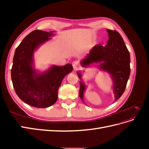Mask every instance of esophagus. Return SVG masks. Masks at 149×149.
I'll return each instance as SVG.
<instances>
[{"label": "esophagus", "instance_id": "obj_1", "mask_svg": "<svg viewBox=\"0 0 149 149\" xmlns=\"http://www.w3.org/2000/svg\"><path fill=\"white\" fill-rule=\"evenodd\" d=\"M72 65H73V68L75 70H77L79 68V64L78 61H74L73 63H72Z\"/></svg>", "mask_w": 149, "mask_h": 149}]
</instances>
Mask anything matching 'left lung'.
<instances>
[{
	"instance_id": "left-lung-1",
	"label": "left lung",
	"mask_w": 149,
	"mask_h": 149,
	"mask_svg": "<svg viewBox=\"0 0 149 149\" xmlns=\"http://www.w3.org/2000/svg\"><path fill=\"white\" fill-rule=\"evenodd\" d=\"M108 40L106 45H96L80 61L83 68L94 66L107 73L112 80L111 86L115 100H118L124 93L129 79L130 68V54L121 35L116 30L107 29ZM84 71H78L80 88L79 95L84 102V94L87 88L82 81Z\"/></svg>"
}]
</instances>
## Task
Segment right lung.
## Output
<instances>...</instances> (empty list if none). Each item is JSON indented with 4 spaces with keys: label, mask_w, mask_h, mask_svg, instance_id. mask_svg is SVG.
Returning <instances> with one entry per match:
<instances>
[{
    "label": "right lung",
    "mask_w": 149,
    "mask_h": 149,
    "mask_svg": "<svg viewBox=\"0 0 149 149\" xmlns=\"http://www.w3.org/2000/svg\"><path fill=\"white\" fill-rule=\"evenodd\" d=\"M54 32L31 31L16 48L13 56L11 70L13 88L20 100L31 106L45 108L53 105L63 79L73 71V66L69 63L53 65L43 71L35 68V52L52 39Z\"/></svg>",
    "instance_id": "1"
}]
</instances>
